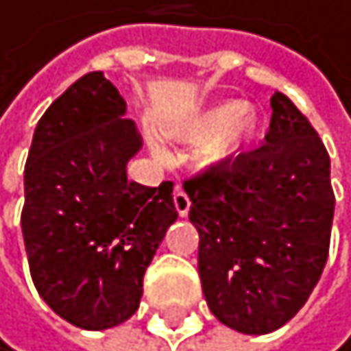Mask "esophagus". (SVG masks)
I'll return each mask as SVG.
<instances>
[{"label":"esophagus","instance_id":"1","mask_svg":"<svg viewBox=\"0 0 351 351\" xmlns=\"http://www.w3.org/2000/svg\"><path fill=\"white\" fill-rule=\"evenodd\" d=\"M174 208H177L179 217H186L190 212V197L186 194V190H183L181 186L174 190Z\"/></svg>","mask_w":351,"mask_h":351}]
</instances>
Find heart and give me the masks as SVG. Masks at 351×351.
I'll list each match as a JSON object with an SVG mask.
<instances>
[{
  "instance_id": "heart-1",
  "label": "heart",
  "mask_w": 351,
  "mask_h": 351,
  "mask_svg": "<svg viewBox=\"0 0 351 351\" xmlns=\"http://www.w3.org/2000/svg\"><path fill=\"white\" fill-rule=\"evenodd\" d=\"M212 134L217 136L210 143V154L215 159H228L261 139L263 123L256 112L245 110L241 101H223L206 108L194 119L172 130V136L179 141H199Z\"/></svg>"
}]
</instances>
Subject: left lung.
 Returning <instances> with one entry per match:
<instances>
[{"mask_svg": "<svg viewBox=\"0 0 351 351\" xmlns=\"http://www.w3.org/2000/svg\"><path fill=\"white\" fill-rule=\"evenodd\" d=\"M265 143L183 179L199 230L210 312L243 334L285 325L310 298L330 254V154L307 117L274 93Z\"/></svg>", "mask_w": 351, "mask_h": 351, "instance_id": "8db88e82", "label": "left lung"}]
</instances>
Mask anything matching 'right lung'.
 I'll return each mask as SVG.
<instances>
[{
    "label": "right lung",
    "instance_id": "1",
    "mask_svg": "<svg viewBox=\"0 0 351 351\" xmlns=\"http://www.w3.org/2000/svg\"><path fill=\"white\" fill-rule=\"evenodd\" d=\"M125 101L88 73L39 119L23 170L21 232L41 298L84 330L114 328L139 310L143 274L177 221L172 181L125 177L141 148Z\"/></svg>",
    "mask_w": 351,
    "mask_h": 351
}]
</instances>
